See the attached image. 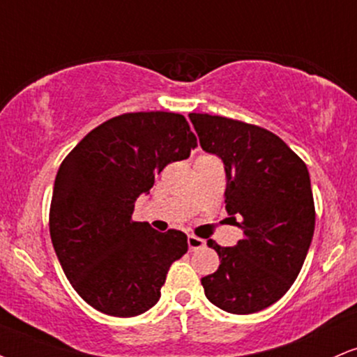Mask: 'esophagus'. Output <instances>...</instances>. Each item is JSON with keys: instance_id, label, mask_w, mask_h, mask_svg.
Here are the masks:
<instances>
[{"instance_id": "34e87169", "label": "esophagus", "mask_w": 357, "mask_h": 357, "mask_svg": "<svg viewBox=\"0 0 357 357\" xmlns=\"http://www.w3.org/2000/svg\"><path fill=\"white\" fill-rule=\"evenodd\" d=\"M188 247H190L191 252H195V250H202L204 248V240L198 238V236L195 235H190L188 236Z\"/></svg>"}]
</instances>
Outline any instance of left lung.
<instances>
[{
  "instance_id": "obj_1",
  "label": "left lung",
  "mask_w": 357,
  "mask_h": 357,
  "mask_svg": "<svg viewBox=\"0 0 357 357\" xmlns=\"http://www.w3.org/2000/svg\"><path fill=\"white\" fill-rule=\"evenodd\" d=\"M190 121L203 151L223 161L227 211L243 230L235 247L208 240L220 267L202 278L204 296L230 314L258 312L290 289L309 252L315 227L309 171L267 129L210 114H190Z\"/></svg>"
}]
</instances>
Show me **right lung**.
<instances>
[{
    "mask_svg": "<svg viewBox=\"0 0 357 357\" xmlns=\"http://www.w3.org/2000/svg\"><path fill=\"white\" fill-rule=\"evenodd\" d=\"M198 146L181 114L132 112L96 127L56 173L50 236L65 275L93 309L132 317L161 297L171 264L188 252L179 230L132 221L154 176Z\"/></svg>",
    "mask_w": 357,
    "mask_h": 357,
    "instance_id": "1",
    "label": "right lung"
}]
</instances>
